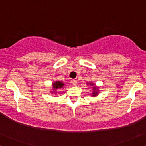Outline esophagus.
Instances as JSON below:
<instances>
[{
  "instance_id": "1",
  "label": "esophagus",
  "mask_w": 146,
  "mask_h": 146,
  "mask_svg": "<svg viewBox=\"0 0 146 146\" xmlns=\"http://www.w3.org/2000/svg\"><path fill=\"white\" fill-rule=\"evenodd\" d=\"M71 82H72V84L74 86H76V84H77V81H76V80H75V79L72 80Z\"/></svg>"
}]
</instances>
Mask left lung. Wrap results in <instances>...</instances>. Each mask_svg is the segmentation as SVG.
<instances>
[{
    "label": "left lung",
    "instance_id": "obj_1",
    "mask_svg": "<svg viewBox=\"0 0 146 146\" xmlns=\"http://www.w3.org/2000/svg\"><path fill=\"white\" fill-rule=\"evenodd\" d=\"M87 85H90V86H94V84H92V83H87ZM92 90H93V92H92V95L93 97H95V96H97V95H98V88H96L95 87V86H94L93 87V89H92Z\"/></svg>",
    "mask_w": 146,
    "mask_h": 146
}]
</instances>
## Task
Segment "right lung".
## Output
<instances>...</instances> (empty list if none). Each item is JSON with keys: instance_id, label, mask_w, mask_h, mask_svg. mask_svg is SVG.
<instances>
[{"instance_id": "obj_1", "label": "right lung", "mask_w": 146, "mask_h": 146, "mask_svg": "<svg viewBox=\"0 0 146 146\" xmlns=\"http://www.w3.org/2000/svg\"><path fill=\"white\" fill-rule=\"evenodd\" d=\"M64 86H65V84H64V83H62V81H54V82H53V84H52L53 90L51 92H52V93L53 92H54L55 94H56L57 93L56 90H57V89L62 88L64 87Z\"/></svg>"}]
</instances>
